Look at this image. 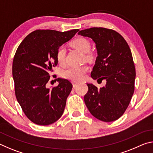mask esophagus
<instances>
[{
  "mask_svg": "<svg viewBox=\"0 0 153 153\" xmlns=\"http://www.w3.org/2000/svg\"><path fill=\"white\" fill-rule=\"evenodd\" d=\"M72 84H73V86L74 87V88H76L77 85H78L79 84L77 82H72Z\"/></svg>",
  "mask_w": 153,
  "mask_h": 153,
  "instance_id": "esophagus-1",
  "label": "esophagus"
}]
</instances>
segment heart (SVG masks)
Here are the masks:
<instances>
[{
  "label": "heart",
  "mask_w": 153,
  "mask_h": 153,
  "mask_svg": "<svg viewBox=\"0 0 153 153\" xmlns=\"http://www.w3.org/2000/svg\"><path fill=\"white\" fill-rule=\"evenodd\" d=\"M71 45L73 47L81 51L83 53H86L90 51V44L88 40L85 38H77L71 42ZM65 48L63 46L59 47L56 51V59L59 63L63 64L65 59ZM92 55L88 54L86 55L87 59H90ZM88 67L87 65L74 66L70 67L63 71V76L65 78L69 79L72 81H80L84 78L85 75L88 71Z\"/></svg>",
  "instance_id": "b5f03b06"
}]
</instances>
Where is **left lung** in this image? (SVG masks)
<instances>
[{
    "label": "left lung",
    "mask_w": 153,
    "mask_h": 153,
    "mask_svg": "<svg viewBox=\"0 0 153 153\" xmlns=\"http://www.w3.org/2000/svg\"><path fill=\"white\" fill-rule=\"evenodd\" d=\"M78 34L90 38L96 44L98 56L91 77L107 82L100 89L87 84L85 104L98 120H117L127 109L134 92L136 69L130 48L122 36L107 28L91 27Z\"/></svg>",
    "instance_id": "1"
}]
</instances>
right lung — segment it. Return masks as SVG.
<instances>
[{
  "label": "right lung",
  "mask_w": 153,
  "mask_h": 153,
  "mask_svg": "<svg viewBox=\"0 0 153 153\" xmlns=\"http://www.w3.org/2000/svg\"><path fill=\"white\" fill-rule=\"evenodd\" d=\"M78 31H33L17 49L12 68L15 96L25 115L37 125H50L63 115L71 83L58 78L59 85L52 88H46V84L58 63L57 49Z\"/></svg>",
  "instance_id": "right-lung-1"
}]
</instances>
